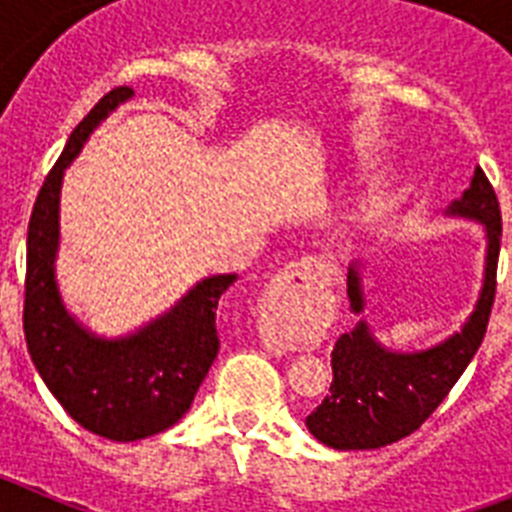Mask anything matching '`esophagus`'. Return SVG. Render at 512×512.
<instances>
[{"instance_id":"34e87169","label":"esophagus","mask_w":512,"mask_h":512,"mask_svg":"<svg viewBox=\"0 0 512 512\" xmlns=\"http://www.w3.org/2000/svg\"><path fill=\"white\" fill-rule=\"evenodd\" d=\"M325 282H328V277L318 264L292 261L274 277L269 292H266V302L279 312H295L305 302H310V297L318 295V289H323Z\"/></svg>"}]
</instances>
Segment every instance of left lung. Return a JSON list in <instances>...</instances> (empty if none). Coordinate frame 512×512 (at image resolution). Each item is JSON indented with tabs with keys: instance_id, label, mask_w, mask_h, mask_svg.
Masks as SVG:
<instances>
[{
	"instance_id": "obj_1",
	"label": "left lung",
	"mask_w": 512,
	"mask_h": 512,
	"mask_svg": "<svg viewBox=\"0 0 512 512\" xmlns=\"http://www.w3.org/2000/svg\"><path fill=\"white\" fill-rule=\"evenodd\" d=\"M446 215L485 228V274L474 310L456 333L423 351H392L382 346L364 318L351 333H343L330 354V395L305 420L307 431L330 449H379L418 431L459 382L485 338L495 302L503 220L495 189L479 166L469 189L446 207ZM361 269L364 264L348 266V300L356 315L366 307Z\"/></svg>"
}]
</instances>
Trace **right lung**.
<instances>
[{"mask_svg": "<svg viewBox=\"0 0 512 512\" xmlns=\"http://www.w3.org/2000/svg\"><path fill=\"white\" fill-rule=\"evenodd\" d=\"M128 99L130 87L104 94L45 176L27 225L22 312L30 359L61 408L81 428L122 443L156 436L187 413L220 348L217 300L238 279L205 277L164 315L120 338L97 336L69 312L56 279L63 174L99 122Z\"/></svg>", "mask_w": 512, "mask_h": 512, "instance_id": "add662e5", "label": "right lung"}]
</instances>
